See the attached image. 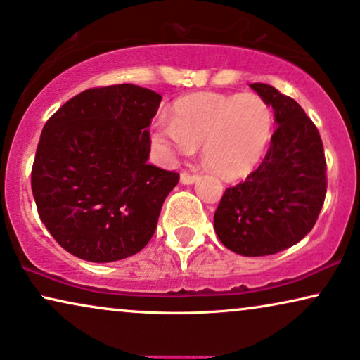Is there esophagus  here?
I'll list each match as a JSON object with an SVG mask.
<instances>
[{"instance_id": "1", "label": "esophagus", "mask_w": 360, "mask_h": 360, "mask_svg": "<svg viewBox=\"0 0 360 360\" xmlns=\"http://www.w3.org/2000/svg\"><path fill=\"white\" fill-rule=\"evenodd\" d=\"M196 179H198V175L190 174V172H181L180 174V181L184 185H191Z\"/></svg>"}]
</instances>
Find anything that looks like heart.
Listing matches in <instances>:
<instances>
[{"mask_svg": "<svg viewBox=\"0 0 360 360\" xmlns=\"http://www.w3.org/2000/svg\"><path fill=\"white\" fill-rule=\"evenodd\" d=\"M274 127V110L262 96L208 91L176 100L172 120L157 121L154 136L181 154L203 146L206 167L226 180H238L264 160Z\"/></svg>", "mask_w": 360, "mask_h": 360, "instance_id": "1", "label": "heart"}]
</instances>
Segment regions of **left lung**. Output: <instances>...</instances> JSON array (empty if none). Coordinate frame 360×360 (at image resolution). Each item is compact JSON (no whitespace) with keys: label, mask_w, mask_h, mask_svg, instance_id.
Instances as JSON below:
<instances>
[{"label":"left lung","mask_w":360,"mask_h":360,"mask_svg":"<svg viewBox=\"0 0 360 360\" xmlns=\"http://www.w3.org/2000/svg\"><path fill=\"white\" fill-rule=\"evenodd\" d=\"M250 88L272 106L277 129L262 164L226 188L214 231L224 248L260 257L292 248L313 229L328 179L321 136L303 108L265 83Z\"/></svg>","instance_id":"obj_1"}]
</instances>
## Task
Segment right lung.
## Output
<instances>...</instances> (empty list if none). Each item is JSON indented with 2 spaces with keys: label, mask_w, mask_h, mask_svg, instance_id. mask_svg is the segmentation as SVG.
Segmentation results:
<instances>
[{
  "label": "right lung",
  "mask_w": 360,
  "mask_h": 360,
  "mask_svg": "<svg viewBox=\"0 0 360 360\" xmlns=\"http://www.w3.org/2000/svg\"><path fill=\"white\" fill-rule=\"evenodd\" d=\"M159 93L131 83L90 88L53 112L32 164L42 223L67 252L115 262L144 249L180 175L147 164Z\"/></svg>",
  "instance_id": "right-lung-1"
}]
</instances>
